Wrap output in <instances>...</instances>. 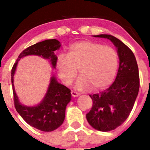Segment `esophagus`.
Wrapping results in <instances>:
<instances>
[{"instance_id":"esophagus-1","label":"esophagus","mask_w":150,"mask_h":150,"mask_svg":"<svg viewBox=\"0 0 150 150\" xmlns=\"http://www.w3.org/2000/svg\"><path fill=\"white\" fill-rule=\"evenodd\" d=\"M71 93L72 96H74V97H76V96H79V95H80L79 93L76 92V91H72Z\"/></svg>"}]
</instances>
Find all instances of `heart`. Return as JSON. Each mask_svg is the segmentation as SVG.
I'll return each mask as SVG.
<instances>
[{
  "instance_id": "heart-1",
  "label": "heart",
  "mask_w": 150,
  "mask_h": 150,
  "mask_svg": "<svg viewBox=\"0 0 150 150\" xmlns=\"http://www.w3.org/2000/svg\"><path fill=\"white\" fill-rule=\"evenodd\" d=\"M118 67V55L114 48L90 41L71 45L68 52L58 56L56 68L61 81L67 86L73 82L79 70L76 87L95 90L106 88L113 81Z\"/></svg>"
}]
</instances>
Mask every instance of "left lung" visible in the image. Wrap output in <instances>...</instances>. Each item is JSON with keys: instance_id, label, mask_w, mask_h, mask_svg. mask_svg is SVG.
<instances>
[{"instance_id": "left-lung-1", "label": "left lung", "mask_w": 150, "mask_h": 150, "mask_svg": "<svg viewBox=\"0 0 150 150\" xmlns=\"http://www.w3.org/2000/svg\"><path fill=\"white\" fill-rule=\"evenodd\" d=\"M94 36L110 40L120 59L115 81L104 91L89 95L93 105L86 114V120L93 128L109 132L122 125L132 109L139 92V69L132 50L120 39L108 34Z\"/></svg>"}]
</instances>
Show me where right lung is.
<instances>
[{
    "mask_svg": "<svg viewBox=\"0 0 150 150\" xmlns=\"http://www.w3.org/2000/svg\"><path fill=\"white\" fill-rule=\"evenodd\" d=\"M60 46V42L56 39L45 40L32 45L21 53L11 70V82L16 109L30 126L43 132H52L62 125L65 119L66 107L71 99V90L59 83L55 76H52L47 92L41 103L34 107H27L21 104L15 91L14 74L18 61L28 55L39 56L49 59L53 68L55 69L57 56L54 51Z\"/></svg>",
    "mask_w": 150,
    "mask_h": 150,
    "instance_id": "right-lung-1",
    "label": "right lung"
}]
</instances>
